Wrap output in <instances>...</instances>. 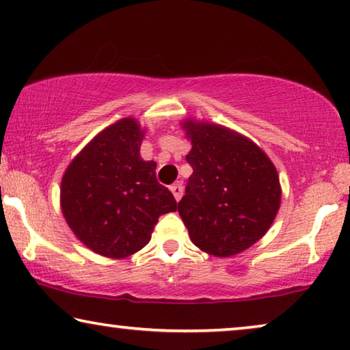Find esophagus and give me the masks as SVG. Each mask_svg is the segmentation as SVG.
<instances>
[{"label":"esophagus","instance_id":"obj_1","mask_svg":"<svg viewBox=\"0 0 350 350\" xmlns=\"http://www.w3.org/2000/svg\"><path fill=\"white\" fill-rule=\"evenodd\" d=\"M170 191H172V193H174L175 200L180 202V198L183 197V185H181V183H176V185H172V186H170Z\"/></svg>","mask_w":350,"mask_h":350}]
</instances>
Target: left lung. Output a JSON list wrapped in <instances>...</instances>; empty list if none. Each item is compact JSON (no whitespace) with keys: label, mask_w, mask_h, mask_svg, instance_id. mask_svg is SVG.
Here are the masks:
<instances>
[{"label":"left lung","mask_w":350,"mask_h":350,"mask_svg":"<svg viewBox=\"0 0 350 350\" xmlns=\"http://www.w3.org/2000/svg\"><path fill=\"white\" fill-rule=\"evenodd\" d=\"M192 148L178 213L192 243L227 258L260 241L277 216L282 187L277 169L250 139L228 128L183 122Z\"/></svg>","instance_id":"obj_1"}]
</instances>
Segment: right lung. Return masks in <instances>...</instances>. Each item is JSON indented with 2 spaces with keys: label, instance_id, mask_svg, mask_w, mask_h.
I'll return each instance as SVG.
<instances>
[{
  "label": "right lung",
  "instance_id": "1",
  "mask_svg": "<svg viewBox=\"0 0 350 350\" xmlns=\"http://www.w3.org/2000/svg\"><path fill=\"white\" fill-rule=\"evenodd\" d=\"M144 130L122 119L90 141L62 176L61 206L84 245L107 258H126L148 244L159 216L176 211L157 163L141 158Z\"/></svg>",
  "mask_w": 350,
  "mask_h": 350
}]
</instances>
